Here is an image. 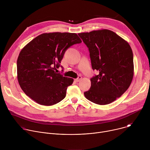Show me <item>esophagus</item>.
I'll return each instance as SVG.
<instances>
[{
  "mask_svg": "<svg viewBox=\"0 0 150 150\" xmlns=\"http://www.w3.org/2000/svg\"><path fill=\"white\" fill-rule=\"evenodd\" d=\"M81 79H82V76H79L77 78L75 79V82H78L80 81V80H81Z\"/></svg>",
  "mask_w": 150,
  "mask_h": 150,
  "instance_id": "esophagus-1",
  "label": "esophagus"
}]
</instances>
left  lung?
I'll list each match as a JSON object with an SVG mask.
<instances>
[{"label": "left lung", "mask_w": 150, "mask_h": 150, "mask_svg": "<svg viewBox=\"0 0 150 150\" xmlns=\"http://www.w3.org/2000/svg\"><path fill=\"white\" fill-rule=\"evenodd\" d=\"M78 35L88 48L93 70L99 72L91 79V88L84 96L97 104H109L120 97L132 81V49L125 40L109 30H94Z\"/></svg>", "instance_id": "left-lung-1"}]
</instances>
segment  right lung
Instances as JSON below:
<instances>
[{"label": "right lung", "mask_w": 150, "mask_h": 150, "mask_svg": "<svg viewBox=\"0 0 150 150\" xmlns=\"http://www.w3.org/2000/svg\"><path fill=\"white\" fill-rule=\"evenodd\" d=\"M81 42L76 33L59 32L41 34L29 42L17 59V79L25 94L42 105L65 98L74 79L54 71L68 48Z\"/></svg>", "instance_id": "obj_1"}]
</instances>
